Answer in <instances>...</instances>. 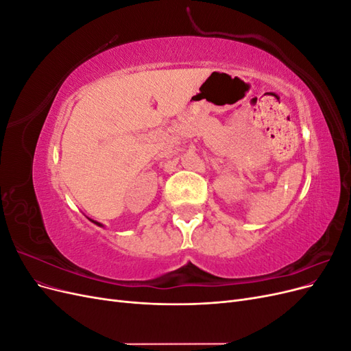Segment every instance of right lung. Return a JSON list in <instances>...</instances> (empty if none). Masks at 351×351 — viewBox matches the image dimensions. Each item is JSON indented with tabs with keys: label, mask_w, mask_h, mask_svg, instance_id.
Listing matches in <instances>:
<instances>
[{
	"label": "right lung",
	"mask_w": 351,
	"mask_h": 351,
	"mask_svg": "<svg viewBox=\"0 0 351 351\" xmlns=\"http://www.w3.org/2000/svg\"><path fill=\"white\" fill-rule=\"evenodd\" d=\"M89 219H90V218H89ZM90 221H92V222H93V224H97V226H98V227H104V226H102V224H101V222H98V221H93V219H90Z\"/></svg>",
	"instance_id": "add662e5"
}]
</instances>
